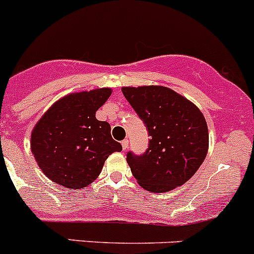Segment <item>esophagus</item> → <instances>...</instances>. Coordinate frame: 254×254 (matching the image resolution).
<instances>
[{
  "label": "esophagus",
  "mask_w": 254,
  "mask_h": 254,
  "mask_svg": "<svg viewBox=\"0 0 254 254\" xmlns=\"http://www.w3.org/2000/svg\"><path fill=\"white\" fill-rule=\"evenodd\" d=\"M127 145H129V140H127V139H124V140L122 141L123 150H127Z\"/></svg>",
  "instance_id": "obj_1"
}]
</instances>
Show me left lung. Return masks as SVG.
<instances>
[{"instance_id":"8db88e82","label":"left lung","mask_w":254,"mask_h":254,"mask_svg":"<svg viewBox=\"0 0 254 254\" xmlns=\"http://www.w3.org/2000/svg\"><path fill=\"white\" fill-rule=\"evenodd\" d=\"M123 94L149 132L141 155L127 154L139 186L164 193L188 182L204 162L209 135L204 115L193 103L165 86L123 87Z\"/></svg>"}]
</instances>
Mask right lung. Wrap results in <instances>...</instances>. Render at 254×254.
Listing matches in <instances>:
<instances>
[{
    "label": "right lung",
    "instance_id": "add662e5",
    "mask_svg": "<svg viewBox=\"0 0 254 254\" xmlns=\"http://www.w3.org/2000/svg\"><path fill=\"white\" fill-rule=\"evenodd\" d=\"M111 89L72 92L56 101L35 125L31 151L50 181L81 189L99 177L104 163L122 144L111 138L110 124L96 119Z\"/></svg>",
    "mask_w": 254,
    "mask_h": 254
}]
</instances>
